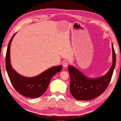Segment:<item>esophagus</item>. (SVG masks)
Returning a JSON list of instances; mask_svg holds the SVG:
<instances>
[{
    "instance_id": "34e87169",
    "label": "esophagus",
    "mask_w": 121,
    "mask_h": 121,
    "mask_svg": "<svg viewBox=\"0 0 121 121\" xmlns=\"http://www.w3.org/2000/svg\"><path fill=\"white\" fill-rule=\"evenodd\" d=\"M68 65V62H66V61H65V62H64L63 63V66L65 68H66Z\"/></svg>"
}]
</instances>
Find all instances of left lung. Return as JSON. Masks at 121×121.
Segmentation results:
<instances>
[{
	"mask_svg": "<svg viewBox=\"0 0 121 121\" xmlns=\"http://www.w3.org/2000/svg\"><path fill=\"white\" fill-rule=\"evenodd\" d=\"M112 64L105 75L97 78H90L73 65L68 66L70 83V91L73 97L78 100H88L95 98L106 90L112 76L116 65V54L113 43Z\"/></svg>",
	"mask_w": 121,
	"mask_h": 121,
	"instance_id": "8db88e82",
	"label": "left lung"
}]
</instances>
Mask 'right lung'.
<instances>
[{"label":"right lung","mask_w":121,"mask_h":121,"mask_svg":"<svg viewBox=\"0 0 121 121\" xmlns=\"http://www.w3.org/2000/svg\"><path fill=\"white\" fill-rule=\"evenodd\" d=\"M15 34L9 43L5 59L9 78L13 87L21 95L31 98L39 97L46 91L52 77L62 70V66H52L34 77H26L19 74L12 67L10 61V46Z\"/></svg>","instance_id":"add662e5"}]
</instances>
